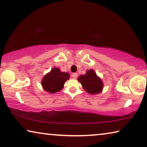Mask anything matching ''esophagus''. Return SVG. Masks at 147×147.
<instances>
[{
    "label": "esophagus",
    "mask_w": 147,
    "mask_h": 147,
    "mask_svg": "<svg viewBox=\"0 0 147 147\" xmlns=\"http://www.w3.org/2000/svg\"><path fill=\"white\" fill-rule=\"evenodd\" d=\"M71 76L73 78H77V76H78V74H77V73H73V74H72Z\"/></svg>",
    "instance_id": "34e87169"
}]
</instances>
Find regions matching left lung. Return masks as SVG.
I'll list each match as a JSON object with an SVG mask.
<instances>
[{
  "label": "left lung",
  "instance_id": "1",
  "mask_svg": "<svg viewBox=\"0 0 147 147\" xmlns=\"http://www.w3.org/2000/svg\"><path fill=\"white\" fill-rule=\"evenodd\" d=\"M78 82L86 92L91 95L99 94L103 89V82L94 69L88 70L85 74L78 76Z\"/></svg>",
  "mask_w": 147,
  "mask_h": 147
}]
</instances>
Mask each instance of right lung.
<instances>
[{"label": "right lung", "mask_w": 147, "mask_h": 147, "mask_svg": "<svg viewBox=\"0 0 147 147\" xmlns=\"http://www.w3.org/2000/svg\"><path fill=\"white\" fill-rule=\"evenodd\" d=\"M70 74L60 71L57 67H53L50 72L46 74L41 81L44 90L51 94H55L63 88L65 82L69 80Z\"/></svg>", "instance_id": "right-lung-1"}]
</instances>
